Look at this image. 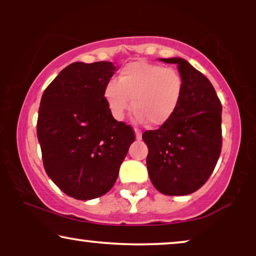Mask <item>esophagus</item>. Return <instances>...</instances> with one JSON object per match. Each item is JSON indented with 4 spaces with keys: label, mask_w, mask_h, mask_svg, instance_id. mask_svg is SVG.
I'll return each mask as SVG.
<instances>
[{
    "label": "esophagus",
    "mask_w": 256,
    "mask_h": 256,
    "mask_svg": "<svg viewBox=\"0 0 256 256\" xmlns=\"http://www.w3.org/2000/svg\"><path fill=\"white\" fill-rule=\"evenodd\" d=\"M135 134H136V140H141L142 138V132H140V130H138V129H135Z\"/></svg>",
    "instance_id": "34e87169"
}]
</instances>
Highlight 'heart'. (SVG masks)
I'll use <instances>...</instances> for the list:
<instances>
[{"mask_svg":"<svg viewBox=\"0 0 256 256\" xmlns=\"http://www.w3.org/2000/svg\"><path fill=\"white\" fill-rule=\"evenodd\" d=\"M184 93V80L172 68L146 60L124 65L116 82L104 87V98L110 114L122 120L127 112H135V120L152 127L166 124L180 106Z\"/></svg>","mask_w":256,"mask_h":256,"instance_id":"1","label":"heart"}]
</instances>
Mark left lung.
Returning <instances> with one entry per match:
<instances>
[{"label":"left lung","mask_w":256,"mask_h":256,"mask_svg":"<svg viewBox=\"0 0 256 256\" xmlns=\"http://www.w3.org/2000/svg\"><path fill=\"white\" fill-rule=\"evenodd\" d=\"M177 64L184 93L176 113L156 130L143 132L146 168L156 190L168 196L194 194L206 183L222 152V102L210 80L182 58Z\"/></svg>","instance_id":"8db88e82"}]
</instances>
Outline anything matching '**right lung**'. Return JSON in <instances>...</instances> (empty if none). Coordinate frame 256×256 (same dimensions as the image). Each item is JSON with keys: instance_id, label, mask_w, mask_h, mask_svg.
I'll list each match as a JSON object with an SVG mask.
<instances>
[{"instance_id": "1", "label": "right lung", "mask_w": 256, "mask_h": 256, "mask_svg": "<svg viewBox=\"0 0 256 256\" xmlns=\"http://www.w3.org/2000/svg\"><path fill=\"white\" fill-rule=\"evenodd\" d=\"M115 70L110 62H72L42 96L37 138L44 169L64 194L79 200L113 188L135 141L132 128L115 120L104 98Z\"/></svg>"}]
</instances>
